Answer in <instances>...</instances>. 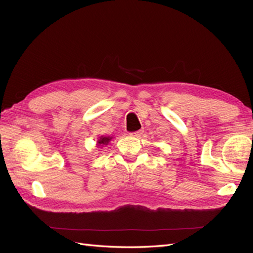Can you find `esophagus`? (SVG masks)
Returning <instances> with one entry per match:
<instances>
[{
	"mask_svg": "<svg viewBox=\"0 0 253 253\" xmlns=\"http://www.w3.org/2000/svg\"><path fill=\"white\" fill-rule=\"evenodd\" d=\"M132 137H136V138H139V137L142 135V131H137V132H132L129 133Z\"/></svg>",
	"mask_w": 253,
	"mask_h": 253,
	"instance_id": "obj_1",
	"label": "esophagus"
}]
</instances>
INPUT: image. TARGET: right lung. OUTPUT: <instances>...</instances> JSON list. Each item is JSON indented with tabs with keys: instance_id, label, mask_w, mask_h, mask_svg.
I'll list each match as a JSON object with an SVG mask.
<instances>
[{
	"instance_id": "right-lung-1",
	"label": "right lung",
	"mask_w": 253,
	"mask_h": 253,
	"mask_svg": "<svg viewBox=\"0 0 253 253\" xmlns=\"http://www.w3.org/2000/svg\"><path fill=\"white\" fill-rule=\"evenodd\" d=\"M111 139H112V137H103V136H101L100 139L98 140V144L99 145H106V144L110 142Z\"/></svg>"
}]
</instances>
